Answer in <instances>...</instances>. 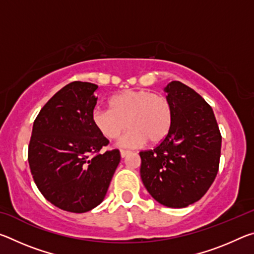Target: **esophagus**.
<instances>
[{
  "mask_svg": "<svg viewBox=\"0 0 254 254\" xmlns=\"http://www.w3.org/2000/svg\"><path fill=\"white\" fill-rule=\"evenodd\" d=\"M128 153H130V151H127V150H121V157H122V158L127 157Z\"/></svg>",
  "mask_w": 254,
  "mask_h": 254,
  "instance_id": "esophagus-1",
  "label": "esophagus"
}]
</instances>
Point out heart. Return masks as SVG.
Wrapping results in <instances>:
<instances>
[{"mask_svg":"<svg viewBox=\"0 0 254 254\" xmlns=\"http://www.w3.org/2000/svg\"><path fill=\"white\" fill-rule=\"evenodd\" d=\"M110 110L95 109L92 122L96 130L107 140H115L126 130H130L119 145L136 148L144 144L161 142L173 124V109L168 98L145 89L124 91L109 102Z\"/></svg>","mask_w":254,"mask_h":254,"instance_id":"b5f03b06","label":"heart"}]
</instances>
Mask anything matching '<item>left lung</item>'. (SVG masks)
Instances as JSON below:
<instances>
[{
  "instance_id": "obj_1",
  "label": "left lung",
  "mask_w": 254,
  "mask_h": 254,
  "mask_svg": "<svg viewBox=\"0 0 254 254\" xmlns=\"http://www.w3.org/2000/svg\"><path fill=\"white\" fill-rule=\"evenodd\" d=\"M173 124L156 148L141 151L140 175L158 203L183 208L199 200L216 177L222 136L214 112L194 89L174 80L165 87Z\"/></svg>"
}]
</instances>
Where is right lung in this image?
Listing matches in <instances>:
<instances>
[{"label": "right lung", "instance_id": "right-lung-1", "mask_svg": "<svg viewBox=\"0 0 254 254\" xmlns=\"http://www.w3.org/2000/svg\"><path fill=\"white\" fill-rule=\"evenodd\" d=\"M98 86L72 81L46 103L33 122L28 150L32 177L58 208L85 213L100 205L121 160L92 122Z\"/></svg>", "mask_w": 254, "mask_h": 254}]
</instances>
